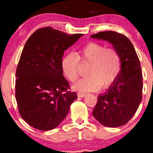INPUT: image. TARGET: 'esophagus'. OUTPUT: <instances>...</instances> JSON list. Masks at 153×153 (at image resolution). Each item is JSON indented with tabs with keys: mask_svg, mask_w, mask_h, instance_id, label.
<instances>
[{
	"mask_svg": "<svg viewBox=\"0 0 153 153\" xmlns=\"http://www.w3.org/2000/svg\"><path fill=\"white\" fill-rule=\"evenodd\" d=\"M77 95H78V97H80V98H82L83 96H85V94L84 93H81V92H78V94H77Z\"/></svg>",
	"mask_w": 153,
	"mask_h": 153,
	"instance_id": "34e87169",
	"label": "esophagus"
}]
</instances>
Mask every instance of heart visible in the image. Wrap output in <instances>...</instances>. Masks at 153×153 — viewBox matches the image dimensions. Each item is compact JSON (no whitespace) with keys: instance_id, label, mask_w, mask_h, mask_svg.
I'll return each mask as SVG.
<instances>
[{"instance_id":"b5f03b06","label":"heart","mask_w":153,"mask_h":153,"mask_svg":"<svg viewBox=\"0 0 153 153\" xmlns=\"http://www.w3.org/2000/svg\"><path fill=\"white\" fill-rule=\"evenodd\" d=\"M80 60L89 62L88 76L80 79L74 88L80 91H94L100 88H106L118 78L122 68V60L119 52L103 44L91 42L82 47L78 53H68L61 62L63 73L71 82L78 78Z\"/></svg>"}]
</instances>
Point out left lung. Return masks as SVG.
I'll return each instance as SVG.
<instances>
[{"label": "left lung", "instance_id": "1", "mask_svg": "<svg viewBox=\"0 0 153 153\" xmlns=\"http://www.w3.org/2000/svg\"><path fill=\"white\" fill-rule=\"evenodd\" d=\"M91 37L103 39L119 52L122 68L106 93L99 95L93 115L102 125L118 127L132 118L142 101L143 76L140 59L130 40L117 31H105Z\"/></svg>", "mask_w": 153, "mask_h": 153}]
</instances>
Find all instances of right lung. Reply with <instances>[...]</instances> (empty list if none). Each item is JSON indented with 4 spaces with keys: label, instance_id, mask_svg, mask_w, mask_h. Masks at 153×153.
<instances>
[{
    "label": "right lung",
    "instance_id": "1",
    "mask_svg": "<svg viewBox=\"0 0 153 153\" xmlns=\"http://www.w3.org/2000/svg\"><path fill=\"white\" fill-rule=\"evenodd\" d=\"M82 35L47 26L26 41L16 72L15 96L21 117L35 129L57 127L77 99L76 93L69 91L61 62L64 51Z\"/></svg>",
    "mask_w": 153,
    "mask_h": 153
}]
</instances>
